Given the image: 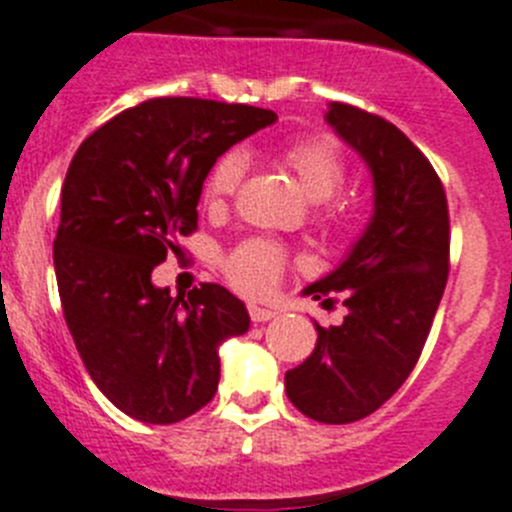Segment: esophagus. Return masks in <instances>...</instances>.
I'll return each mask as SVG.
<instances>
[{
  "instance_id": "esophagus-1",
  "label": "esophagus",
  "mask_w": 512,
  "mask_h": 512,
  "mask_svg": "<svg viewBox=\"0 0 512 512\" xmlns=\"http://www.w3.org/2000/svg\"><path fill=\"white\" fill-rule=\"evenodd\" d=\"M248 314H251L253 322H269V320H274L279 312H274V309L259 307V304H251V307H248Z\"/></svg>"
}]
</instances>
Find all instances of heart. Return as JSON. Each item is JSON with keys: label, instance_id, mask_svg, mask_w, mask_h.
Returning a JSON list of instances; mask_svg holds the SVG:
<instances>
[{"label": "heart", "instance_id": "b5f03b06", "mask_svg": "<svg viewBox=\"0 0 512 512\" xmlns=\"http://www.w3.org/2000/svg\"><path fill=\"white\" fill-rule=\"evenodd\" d=\"M281 162L294 172L312 203L330 200L345 180V159L330 139H299L281 152ZM243 170H246V159L241 152L231 149L220 154L203 182V203L213 210L220 208L238 190ZM327 213L337 215V208H330ZM284 264H287V251L279 243L269 238H248L225 256V274L233 287L259 297L279 281Z\"/></svg>", "mask_w": 512, "mask_h": 512}]
</instances>
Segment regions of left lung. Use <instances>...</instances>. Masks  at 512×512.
<instances>
[{
    "label": "left lung",
    "instance_id": "left-lung-1",
    "mask_svg": "<svg viewBox=\"0 0 512 512\" xmlns=\"http://www.w3.org/2000/svg\"><path fill=\"white\" fill-rule=\"evenodd\" d=\"M327 124L373 177V215L337 269L302 294L332 302L342 325L320 327L312 355L287 370L289 401L322 424L365 419L419 360L449 274L447 195L429 159L391 121L330 103Z\"/></svg>",
    "mask_w": 512,
    "mask_h": 512
}]
</instances>
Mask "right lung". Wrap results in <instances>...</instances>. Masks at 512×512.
<instances>
[{"instance_id":"1","label":"right lung","mask_w":512,"mask_h":512,"mask_svg":"<svg viewBox=\"0 0 512 512\" xmlns=\"http://www.w3.org/2000/svg\"><path fill=\"white\" fill-rule=\"evenodd\" d=\"M276 114L246 103L152 98L78 147L53 246L65 322L98 391L131 419L175 424L218 391V348L248 332L246 304L220 284L187 299L154 287V266L198 228L220 154Z\"/></svg>"}]
</instances>
